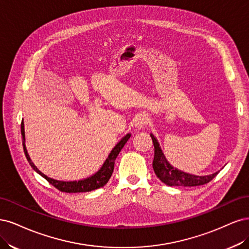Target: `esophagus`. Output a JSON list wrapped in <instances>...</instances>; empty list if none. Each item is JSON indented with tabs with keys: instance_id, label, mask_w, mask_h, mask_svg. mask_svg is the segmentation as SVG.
I'll return each mask as SVG.
<instances>
[{
	"instance_id": "obj_1",
	"label": "esophagus",
	"mask_w": 249,
	"mask_h": 249,
	"mask_svg": "<svg viewBox=\"0 0 249 249\" xmlns=\"http://www.w3.org/2000/svg\"><path fill=\"white\" fill-rule=\"evenodd\" d=\"M148 117L146 115H142V114H140L136 116L133 120L134 122V125L136 128H139V129H142V128L146 127V125L148 124Z\"/></svg>"
}]
</instances>
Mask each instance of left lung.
<instances>
[{
	"mask_svg": "<svg viewBox=\"0 0 249 249\" xmlns=\"http://www.w3.org/2000/svg\"><path fill=\"white\" fill-rule=\"evenodd\" d=\"M154 145V160L153 170L160 181L168 186H198L210 182L218 172L208 176H196L182 172L174 167L167 161L163 151L159 146V142L153 134H150Z\"/></svg>",
	"mask_w": 249,
	"mask_h": 249,
	"instance_id": "obj_1",
	"label": "left lung"
}]
</instances>
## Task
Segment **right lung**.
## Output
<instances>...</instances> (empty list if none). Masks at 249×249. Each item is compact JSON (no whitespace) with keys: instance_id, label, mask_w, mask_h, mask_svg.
<instances>
[{"instance_id":"obj_1","label":"right lung","mask_w":249,"mask_h":249,"mask_svg":"<svg viewBox=\"0 0 249 249\" xmlns=\"http://www.w3.org/2000/svg\"><path fill=\"white\" fill-rule=\"evenodd\" d=\"M21 136H22V147H23V151H25V155L28 159V161L30 163V165L33 167V170L35 172H37L40 176L49 181L53 186H54L57 189H59L62 192H88V191H92L95 189H98L102 186L106 185V184L108 182L109 178L111 177L114 172V166H115V160L117 158V156L119 155L120 152H121L122 148L124 147L125 143L127 142V141L129 140L130 138V133L126 134L124 138L120 141L117 145L114 147V149L110 151V153L108 155V157L107 158L106 161L102 164V166L100 167V170H98V172H96L94 175L90 176L86 179L83 180H78V181H59V180H54L52 178H49L46 175H44L42 172H40L38 168L36 167V165L32 161L28 151L26 148V139H25V126H23V121L21 122Z\"/></svg>"}]
</instances>
